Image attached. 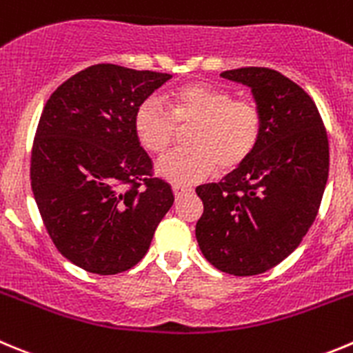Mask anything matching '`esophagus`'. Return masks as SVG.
<instances>
[{
    "instance_id": "34e87169",
    "label": "esophagus",
    "mask_w": 353,
    "mask_h": 353,
    "mask_svg": "<svg viewBox=\"0 0 353 353\" xmlns=\"http://www.w3.org/2000/svg\"><path fill=\"white\" fill-rule=\"evenodd\" d=\"M172 192H174V195H176V199H179V196L192 193L193 190L190 186H184V184H172Z\"/></svg>"
}]
</instances>
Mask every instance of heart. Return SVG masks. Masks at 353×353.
Returning <instances> with one entry per match:
<instances>
[{
	"label": "heart",
	"instance_id": "obj_1",
	"mask_svg": "<svg viewBox=\"0 0 353 353\" xmlns=\"http://www.w3.org/2000/svg\"><path fill=\"white\" fill-rule=\"evenodd\" d=\"M169 110L144 99L134 113V132L151 154H163L190 128V148L158 161V174L176 184H193L212 176L235 174L254 157L265 130V117L251 97H235L230 88L186 83L169 92Z\"/></svg>",
	"mask_w": 353,
	"mask_h": 353
}]
</instances>
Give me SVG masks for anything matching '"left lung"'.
<instances>
[{"label": "left lung", "mask_w": 353, "mask_h": 353, "mask_svg": "<svg viewBox=\"0 0 353 353\" xmlns=\"http://www.w3.org/2000/svg\"><path fill=\"white\" fill-rule=\"evenodd\" d=\"M223 78L251 87L265 130L254 157L219 183L202 184L196 223L200 251L236 276L284 261L314 225L329 174V141L315 102L268 68H240Z\"/></svg>", "instance_id": "left-lung-1"}]
</instances>
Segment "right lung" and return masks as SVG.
Listing matches in <instances>:
<instances>
[{"label":"right lung","mask_w":353,"mask_h":353,"mask_svg":"<svg viewBox=\"0 0 353 353\" xmlns=\"http://www.w3.org/2000/svg\"><path fill=\"white\" fill-rule=\"evenodd\" d=\"M170 74L95 64L57 87L39 118L31 188L57 251L97 275L144 258L174 203L134 132V113Z\"/></svg>","instance_id":"right-lung-1"}]
</instances>
